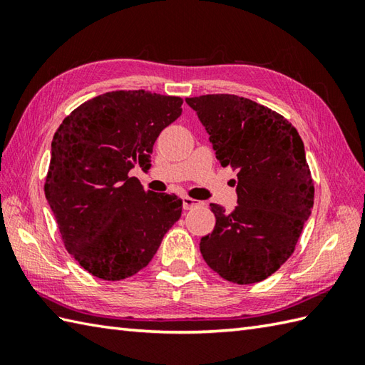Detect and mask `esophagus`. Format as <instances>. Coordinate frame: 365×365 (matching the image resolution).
<instances>
[{
    "label": "esophagus",
    "instance_id": "34e87169",
    "mask_svg": "<svg viewBox=\"0 0 365 365\" xmlns=\"http://www.w3.org/2000/svg\"><path fill=\"white\" fill-rule=\"evenodd\" d=\"M182 202H183V208H185V210H191L192 207L197 205V200L191 199V197H188V196H183V197H182Z\"/></svg>",
    "mask_w": 365,
    "mask_h": 365
}]
</instances>
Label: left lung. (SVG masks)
Returning <instances> with one entry per match:
<instances>
[{
    "instance_id": "1",
    "label": "left lung",
    "mask_w": 365,
    "mask_h": 365,
    "mask_svg": "<svg viewBox=\"0 0 365 365\" xmlns=\"http://www.w3.org/2000/svg\"><path fill=\"white\" fill-rule=\"evenodd\" d=\"M221 166L237 170L238 205L210 204L216 224L200 254L229 282H260L294 251L314 207L304 144L284 115L250 98L208 94L187 98Z\"/></svg>"
}]
</instances>
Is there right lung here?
I'll return each mask as SVG.
<instances>
[{
	"label": "right lung",
	"mask_w": 365,
	"mask_h": 365,
	"mask_svg": "<svg viewBox=\"0 0 365 365\" xmlns=\"http://www.w3.org/2000/svg\"><path fill=\"white\" fill-rule=\"evenodd\" d=\"M180 97L113 91L80 105L51 141L45 197L66 250L92 276L120 281L149 265L182 215L175 195L145 191L130 170L150 168Z\"/></svg>",
	"instance_id": "1"
}]
</instances>
